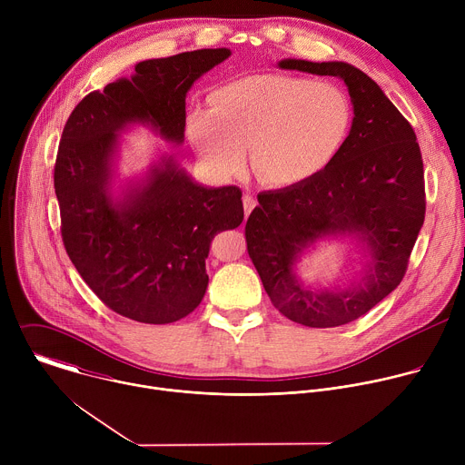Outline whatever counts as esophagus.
I'll use <instances>...</instances> for the list:
<instances>
[{
  "instance_id": "esophagus-1",
  "label": "esophagus",
  "mask_w": 465,
  "mask_h": 465,
  "mask_svg": "<svg viewBox=\"0 0 465 465\" xmlns=\"http://www.w3.org/2000/svg\"><path fill=\"white\" fill-rule=\"evenodd\" d=\"M242 206H244V217L250 215V212L255 208V198L252 194L242 196Z\"/></svg>"
}]
</instances>
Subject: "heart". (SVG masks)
<instances>
[{"label":"heart","mask_w":465,"mask_h":465,"mask_svg":"<svg viewBox=\"0 0 465 465\" xmlns=\"http://www.w3.org/2000/svg\"><path fill=\"white\" fill-rule=\"evenodd\" d=\"M353 110L344 90L303 77L261 74L219 88L210 110L187 119L189 140L210 171L232 176L246 147L255 174L289 187L325 171L344 147Z\"/></svg>","instance_id":"obj_1"}]
</instances>
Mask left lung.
<instances>
[{
    "label": "left lung",
    "instance_id": "8db88e82",
    "mask_svg": "<svg viewBox=\"0 0 465 465\" xmlns=\"http://www.w3.org/2000/svg\"><path fill=\"white\" fill-rule=\"evenodd\" d=\"M280 68L331 75L353 103L350 136L331 165L309 182L257 194L246 250L274 307L307 327L350 323L401 283L425 221V178L412 124L366 74L346 62L285 58ZM355 234L371 255L363 283L311 292L293 274L297 255L316 238Z\"/></svg>",
    "mask_w": 465,
    "mask_h": 465
}]
</instances>
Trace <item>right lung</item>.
I'll list each match as a JSON object with an SVG mask.
<instances>
[{
  "label": "right lung",
  "instance_id": "obj_1",
  "mask_svg": "<svg viewBox=\"0 0 465 465\" xmlns=\"http://www.w3.org/2000/svg\"><path fill=\"white\" fill-rule=\"evenodd\" d=\"M228 56L219 47L143 60L130 79L88 94L62 130L53 176L64 248L95 296L130 320L171 323L193 312L210 282L213 237L237 228L244 210L239 187L196 185L171 156L114 201L117 132L149 123L182 143L189 88Z\"/></svg>",
  "mask_w": 465,
  "mask_h": 465
}]
</instances>
